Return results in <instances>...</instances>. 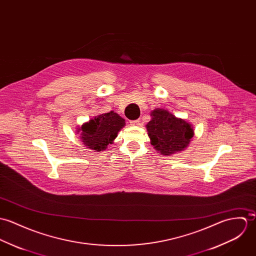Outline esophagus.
I'll use <instances>...</instances> for the list:
<instances>
[{
  "label": "esophagus",
  "mask_w": 256,
  "mask_h": 256,
  "mask_svg": "<svg viewBox=\"0 0 256 256\" xmlns=\"http://www.w3.org/2000/svg\"><path fill=\"white\" fill-rule=\"evenodd\" d=\"M130 126H140V120H130Z\"/></svg>",
  "instance_id": "34e87169"
}]
</instances>
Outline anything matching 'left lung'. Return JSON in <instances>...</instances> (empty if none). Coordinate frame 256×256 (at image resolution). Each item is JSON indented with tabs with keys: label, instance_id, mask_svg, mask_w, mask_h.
Segmentation results:
<instances>
[{
	"label": "left lung",
	"instance_id": "1",
	"mask_svg": "<svg viewBox=\"0 0 256 256\" xmlns=\"http://www.w3.org/2000/svg\"><path fill=\"white\" fill-rule=\"evenodd\" d=\"M146 124L153 147L162 155L170 156L186 148L194 136L192 124L164 109H155Z\"/></svg>",
	"mask_w": 256,
	"mask_h": 256
}]
</instances>
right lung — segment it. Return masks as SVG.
<instances>
[{"label":"right lung","mask_w":256,"mask_h":256,"mask_svg":"<svg viewBox=\"0 0 256 256\" xmlns=\"http://www.w3.org/2000/svg\"><path fill=\"white\" fill-rule=\"evenodd\" d=\"M124 124V120L113 111L96 116L82 126L80 140L88 149L103 151L113 143Z\"/></svg>","instance_id":"add662e5"}]
</instances>
